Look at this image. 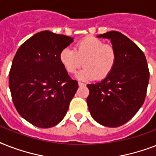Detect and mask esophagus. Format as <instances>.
Instances as JSON below:
<instances>
[{
	"label": "esophagus",
	"instance_id": "obj_1",
	"mask_svg": "<svg viewBox=\"0 0 156 156\" xmlns=\"http://www.w3.org/2000/svg\"><path fill=\"white\" fill-rule=\"evenodd\" d=\"M78 86H79L80 87H84V86H86V84L83 83H81V82H78Z\"/></svg>",
	"mask_w": 156,
	"mask_h": 156
}]
</instances>
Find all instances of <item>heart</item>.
Wrapping results in <instances>:
<instances>
[{"instance_id": "heart-1", "label": "heart", "mask_w": 156, "mask_h": 156, "mask_svg": "<svg viewBox=\"0 0 156 156\" xmlns=\"http://www.w3.org/2000/svg\"><path fill=\"white\" fill-rule=\"evenodd\" d=\"M60 61L67 72L75 73L83 65L76 78L81 81H90L96 77L106 78L113 69L116 61V49L112 45L104 44L100 39L87 37L76 44L75 50L65 48L60 53Z\"/></svg>"}]
</instances>
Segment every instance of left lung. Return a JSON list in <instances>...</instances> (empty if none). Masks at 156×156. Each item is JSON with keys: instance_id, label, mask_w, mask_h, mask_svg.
I'll use <instances>...</instances> for the list:
<instances>
[{"instance_id": "1", "label": "left lung", "mask_w": 156, "mask_h": 156, "mask_svg": "<svg viewBox=\"0 0 156 156\" xmlns=\"http://www.w3.org/2000/svg\"><path fill=\"white\" fill-rule=\"evenodd\" d=\"M98 38L110 40L116 61L112 72L96 84H88V108L96 122L118 127L133 117L144 103L149 69L141 49L123 34L112 30Z\"/></svg>"}]
</instances>
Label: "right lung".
I'll list each match as a JSON object with an SVG mask.
<instances>
[{"instance_id":"add662e5","label":"right lung","mask_w":156,"mask_h":156,"mask_svg":"<svg viewBox=\"0 0 156 156\" xmlns=\"http://www.w3.org/2000/svg\"><path fill=\"white\" fill-rule=\"evenodd\" d=\"M73 38L43 30L21 45L9 75L13 102L26 121L40 128L56 126L78 90L60 61Z\"/></svg>"}]
</instances>
